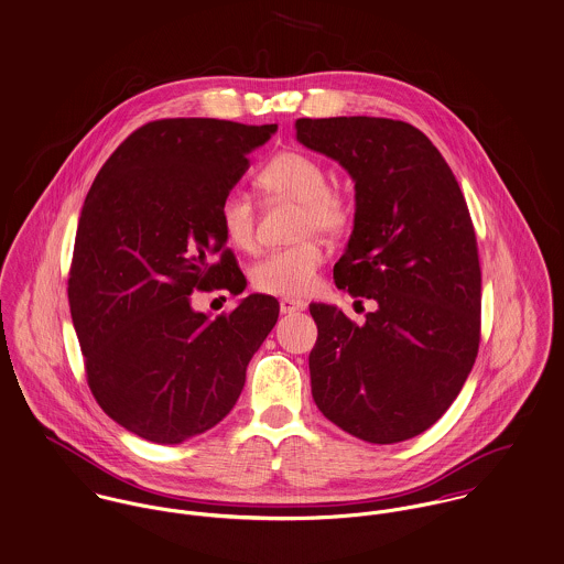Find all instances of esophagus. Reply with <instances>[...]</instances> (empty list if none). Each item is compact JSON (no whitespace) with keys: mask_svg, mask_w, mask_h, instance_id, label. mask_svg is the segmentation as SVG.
Returning a JSON list of instances; mask_svg holds the SVG:
<instances>
[{"mask_svg":"<svg viewBox=\"0 0 564 564\" xmlns=\"http://www.w3.org/2000/svg\"><path fill=\"white\" fill-rule=\"evenodd\" d=\"M279 310H281V313L303 312V310H305V303H301V301H294V299H281V303H279Z\"/></svg>","mask_w":564,"mask_h":564,"instance_id":"esophagus-1","label":"esophagus"}]
</instances>
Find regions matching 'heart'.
<instances>
[{
	"label": "heart",
	"mask_w": 564,
	"mask_h": 564,
	"mask_svg": "<svg viewBox=\"0 0 564 564\" xmlns=\"http://www.w3.org/2000/svg\"><path fill=\"white\" fill-rule=\"evenodd\" d=\"M259 186L274 198L301 205L296 236L322 234L341 236L352 220V203L339 188L328 186L326 169L312 155L283 151L274 155L257 177ZM220 229L225 240L238 251H252L257 245V216L251 196L240 189L225 194L220 203ZM326 252L317 240H303L288 249L263 254L251 270L252 288L261 294L303 299L317 288L319 268Z\"/></svg>",
	"instance_id": "obj_1"
}]
</instances>
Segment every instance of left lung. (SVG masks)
Wrapping results in <instances>:
<instances>
[{
	"label": "left lung",
	"mask_w": 564,
	"mask_h": 564,
	"mask_svg": "<svg viewBox=\"0 0 564 564\" xmlns=\"http://www.w3.org/2000/svg\"><path fill=\"white\" fill-rule=\"evenodd\" d=\"M296 138L355 182V229L333 279L376 303L361 326L310 305L313 400L352 437H417L456 400L480 346V261L465 196L437 147L404 121L299 119Z\"/></svg>",
	"instance_id": "1"
}]
</instances>
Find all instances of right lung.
I'll return each mask as SVG.
<instances>
[{"mask_svg": "<svg viewBox=\"0 0 564 564\" xmlns=\"http://www.w3.org/2000/svg\"><path fill=\"white\" fill-rule=\"evenodd\" d=\"M276 126L162 119L129 133L82 207L68 305L99 406L129 433L175 445L238 402L279 317L265 294L214 319L192 292L242 294L220 203Z\"/></svg>", "mask_w": 564, "mask_h": 564, "instance_id": "1", "label": "right lung"}]
</instances>
